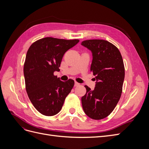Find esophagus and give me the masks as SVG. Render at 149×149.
<instances>
[{
  "mask_svg": "<svg viewBox=\"0 0 149 149\" xmlns=\"http://www.w3.org/2000/svg\"><path fill=\"white\" fill-rule=\"evenodd\" d=\"M79 85V83H78V82H74V86H78Z\"/></svg>",
  "mask_w": 149,
  "mask_h": 149,
  "instance_id": "obj_1",
  "label": "esophagus"
}]
</instances>
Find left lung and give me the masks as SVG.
Here are the masks:
<instances>
[{"label":"left lung","instance_id":"left-lung-1","mask_svg":"<svg viewBox=\"0 0 149 149\" xmlns=\"http://www.w3.org/2000/svg\"><path fill=\"white\" fill-rule=\"evenodd\" d=\"M81 45L92 53L90 70L96 79L93 91L84 86L86 93L81 97L83 109L90 118L100 120L111 113L120 100L125 76L124 62L118 48L106 40H85Z\"/></svg>","mask_w":149,"mask_h":149}]
</instances>
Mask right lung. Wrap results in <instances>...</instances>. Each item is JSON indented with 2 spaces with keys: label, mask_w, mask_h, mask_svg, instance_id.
I'll return each instance as SVG.
<instances>
[{
  "label": "right lung",
  "mask_w": 149,
  "mask_h": 149,
  "mask_svg": "<svg viewBox=\"0 0 149 149\" xmlns=\"http://www.w3.org/2000/svg\"><path fill=\"white\" fill-rule=\"evenodd\" d=\"M79 42L46 37L28 49L24 66L26 91L35 109L43 115L58 114L73 88V79L62 81L53 73L60 70L64 54Z\"/></svg>",
  "instance_id": "obj_1"
}]
</instances>
